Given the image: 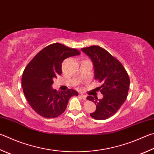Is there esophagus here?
Here are the masks:
<instances>
[{
	"mask_svg": "<svg viewBox=\"0 0 154 154\" xmlns=\"http://www.w3.org/2000/svg\"><path fill=\"white\" fill-rule=\"evenodd\" d=\"M79 96L82 97V98L83 99V100H86V98H87V96H85V95H84V94H81L80 95H79Z\"/></svg>",
	"mask_w": 154,
	"mask_h": 154,
	"instance_id": "1",
	"label": "esophagus"
}]
</instances>
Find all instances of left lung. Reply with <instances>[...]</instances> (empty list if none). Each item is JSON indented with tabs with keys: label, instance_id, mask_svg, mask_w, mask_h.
Returning <instances> with one entry per match:
<instances>
[{
	"label": "left lung",
	"instance_id": "8db88e82",
	"mask_svg": "<svg viewBox=\"0 0 154 154\" xmlns=\"http://www.w3.org/2000/svg\"><path fill=\"white\" fill-rule=\"evenodd\" d=\"M82 50L93 62L94 79L102 83L97 90L103 94L102 99L95 100L91 96L87 97L96 106V111L90 116L96 120L107 119L119 110L127 99L129 77L121 62L100 46H91Z\"/></svg>",
	"mask_w": 154,
	"mask_h": 154
}]
</instances>
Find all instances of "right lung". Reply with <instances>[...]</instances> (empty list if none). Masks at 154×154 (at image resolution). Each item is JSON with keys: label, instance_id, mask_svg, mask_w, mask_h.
I'll return each instance as SVG.
<instances>
[{"label": "right lung", "instance_id": "obj_1", "mask_svg": "<svg viewBox=\"0 0 154 154\" xmlns=\"http://www.w3.org/2000/svg\"><path fill=\"white\" fill-rule=\"evenodd\" d=\"M79 54L77 49L54 43L42 50L27 65L22 75V88L29 104L39 115L47 119L60 116L70 97L78 96L74 89L57 91L52 85L53 79L62 73L63 60Z\"/></svg>", "mask_w": 154, "mask_h": 154}]
</instances>
